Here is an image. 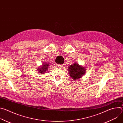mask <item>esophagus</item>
<instances>
[{"instance_id":"1","label":"esophagus","mask_w":123,"mask_h":123,"mask_svg":"<svg viewBox=\"0 0 123 123\" xmlns=\"http://www.w3.org/2000/svg\"><path fill=\"white\" fill-rule=\"evenodd\" d=\"M64 64H62V65H58L59 67H64Z\"/></svg>"}]
</instances>
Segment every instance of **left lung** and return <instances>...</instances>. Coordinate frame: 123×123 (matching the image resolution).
<instances>
[{"label":"left lung","mask_w":123,"mask_h":123,"mask_svg":"<svg viewBox=\"0 0 123 123\" xmlns=\"http://www.w3.org/2000/svg\"><path fill=\"white\" fill-rule=\"evenodd\" d=\"M68 69L69 76L74 80H77L81 78L86 72L85 67L80 65L76 62L69 65Z\"/></svg>","instance_id":"8db88e82"}]
</instances>
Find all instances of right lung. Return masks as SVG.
Here are the masks:
<instances>
[{
	"mask_svg": "<svg viewBox=\"0 0 123 123\" xmlns=\"http://www.w3.org/2000/svg\"><path fill=\"white\" fill-rule=\"evenodd\" d=\"M50 65L49 63H43V64L40 66L39 67H38L37 69V71L39 74H45L48 69L49 68V66Z\"/></svg>",
	"mask_w": 123,
	"mask_h": 123,
	"instance_id": "add662e5",
	"label": "right lung"
}]
</instances>
